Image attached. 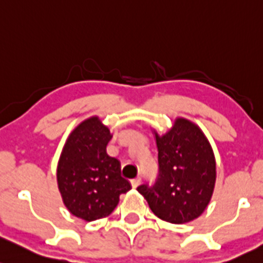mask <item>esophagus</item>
Returning a JSON list of instances; mask_svg holds the SVG:
<instances>
[{
  "instance_id": "1",
  "label": "esophagus",
  "mask_w": 263,
  "mask_h": 263,
  "mask_svg": "<svg viewBox=\"0 0 263 263\" xmlns=\"http://www.w3.org/2000/svg\"><path fill=\"white\" fill-rule=\"evenodd\" d=\"M140 184H141V178H136V179H134V180H131L132 187H135V189H136Z\"/></svg>"
}]
</instances>
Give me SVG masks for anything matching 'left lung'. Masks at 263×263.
Instances as JSON below:
<instances>
[{"label":"left lung","mask_w":263,"mask_h":263,"mask_svg":"<svg viewBox=\"0 0 263 263\" xmlns=\"http://www.w3.org/2000/svg\"><path fill=\"white\" fill-rule=\"evenodd\" d=\"M159 175L154 185L137 190L156 217L174 224L198 218L211 201L215 184V159L208 140L198 126L178 118L173 128L160 137Z\"/></svg>","instance_id":"obj_1"}]
</instances>
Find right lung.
<instances>
[{
	"label": "right lung",
	"instance_id": "obj_1",
	"mask_svg": "<svg viewBox=\"0 0 263 263\" xmlns=\"http://www.w3.org/2000/svg\"><path fill=\"white\" fill-rule=\"evenodd\" d=\"M112 139L98 117L84 121L66 140L58 164V186L68 211L87 222L109 215L131 189L121 162L107 154Z\"/></svg>",
	"mask_w": 263,
	"mask_h": 263
}]
</instances>
